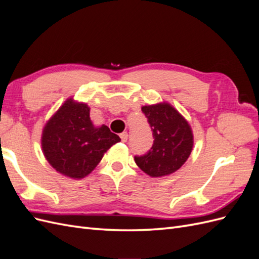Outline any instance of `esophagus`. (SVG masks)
<instances>
[{"mask_svg": "<svg viewBox=\"0 0 259 259\" xmlns=\"http://www.w3.org/2000/svg\"><path fill=\"white\" fill-rule=\"evenodd\" d=\"M120 137H121V140L123 143H126L127 142V138H128V134L126 132H124V133H122V134L120 135Z\"/></svg>", "mask_w": 259, "mask_h": 259, "instance_id": "34e87169", "label": "esophagus"}]
</instances>
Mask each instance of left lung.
<instances>
[{"mask_svg": "<svg viewBox=\"0 0 259 259\" xmlns=\"http://www.w3.org/2000/svg\"><path fill=\"white\" fill-rule=\"evenodd\" d=\"M153 134L151 150L135 156L138 167L150 177H163L175 173L189 158L193 148L190 124L170 104L163 101L143 106Z\"/></svg>", "mask_w": 259, "mask_h": 259, "instance_id": "left-lung-1", "label": "left lung"}]
</instances>
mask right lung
Listing matches in <instances>:
<instances>
[{
	"mask_svg": "<svg viewBox=\"0 0 259 259\" xmlns=\"http://www.w3.org/2000/svg\"><path fill=\"white\" fill-rule=\"evenodd\" d=\"M85 103L68 98L42 131L41 145L45 159L59 174L82 179L91 174L104 154L121 138L107 125L95 126Z\"/></svg>",
	"mask_w": 259,
	"mask_h": 259,
	"instance_id": "obj_1",
	"label": "right lung"
}]
</instances>
